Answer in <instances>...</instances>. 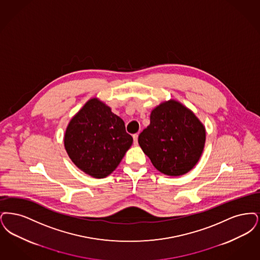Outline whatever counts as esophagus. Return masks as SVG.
<instances>
[{
	"label": "esophagus",
	"mask_w": 260,
	"mask_h": 260,
	"mask_svg": "<svg viewBox=\"0 0 260 260\" xmlns=\"http://www.w3.org/2000/svg\"><path fill=\"white\" fill-rule=\"evenodd\" d=\"M138 137H139L138 134H134V135H133V139H134V145H135V146H138Z\"/></svg>",
	"instance_id": "34e87169"
}]
</instances>
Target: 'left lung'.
<instances>
[{"instance_id": "8db88e82", "label": "left lung", "mask_w": 260, "mask_h": 260, "mask_svg": "<svg viewBox=\"0 0 260 260\" xmlns=\"http://www.w3.org/2000/svg\"><path fill=\"white\" fill-rule=\"evenodd\" d=\"M138 142L159 172L179 177L193 169L201 157L206 129L191 110L171 99L151 111L150 123Z\"/></svg>"}]
</instances>
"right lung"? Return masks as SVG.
Segmentation results:
<instances>
[{
  "label": "right lung",
  "mask_w": 260,
  "mask_h": 260,
  "mask_svg": "<svg viewBox=\"0 0 260 260\" xmlns=\"http://www.w3.org/2000/svg\"><path fill=\"white\" fill-rule=\"evenodd\" d=\"M133 144L124 121L98 98H92L70 120L64 147L73 163L96 179L111 175Z\"/></svg>",
  "instance_id": "right-lung-1"
}]
</instances>
